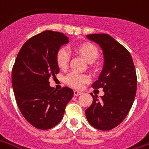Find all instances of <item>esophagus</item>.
<instances>
[{
	"mask_svg": "<svg viewBox=\"0 0 149 149\" xmlns=\"http://www.w3.org/2000/svg\"><path fill=\"white\" fill-rule=\"evenodd\" d=\"M73 94H74L75 96H78V95H80L82 94V91H77V90H75V91H73Z\"/></svg>",
	"mask_w": 149,
	"mask_h": 149,
	"instance_id": "obj_1",
	"label": "esophagus"
}]
</instances>
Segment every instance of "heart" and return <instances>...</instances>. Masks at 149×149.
I'll return each instance as SVG.
<instances>
[{"label": "heart", "mask_w": 149, "mask_h": 149, "mask_svg": "<svg viewBox=\"0 0 149 149\" xmlns=\"http://www.w3.org/2000/svg\"><path fill=\"white\" fill-rule=\"evenodd\" d=\"M75 50L81 55L84 59L88 63H92L98 59L100 56L99 49L94 44L91 42H84L77 45ZM56 64L60 69L65 70L68 68L69 61V54L68 51L64 48H61L56 54ZM66 84L72 88L77 89L82 88L84 84L90 82V77L88 75L78 73V72H70L65 77Z\"/></svg>", "instance_id": "b5f03b06"}]
</instances>
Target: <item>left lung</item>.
<instances>
[{"label": "left lung", "instance_id": "8db88e82", "mask_svg": "<svg viewBox=\"0 0 149 149\" xmlns=\"http://www.w3.org/2000/svg\"><path fill=\"white\" fill-rule=\"evenodd\" d=\"M103 50L104 66L99 80L92 87L102 88L104 95L99 100L91 94L93 102L85 111L88 122L100 130H110L125 119L130 111L136 91V70L130 54L107 34L88 35Z\"/></svg>", "mask_w": 149, "mask_h": 149}]
</instances>
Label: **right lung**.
Returning <instances> with one entry per match:
<instances>
[{"mask_svg": "<svg viewBox=\"0 0 149 149\" xmlns=\"http://www.w3.org/2000/svg\"><path fill=\"white\" fill-rule=\"evenodd\" d=\"M63 33L46 31L33 36L19 51L12 71L16 103L24 118L38 130L54 127L63 118L73 91H56L49 79L59 72L56 54L69 42Z\"/></svg>", "mask_w": 149, "mask_h": 149, "instance_id": "add662e5", "label": "right lung"}]
</instances>
